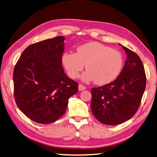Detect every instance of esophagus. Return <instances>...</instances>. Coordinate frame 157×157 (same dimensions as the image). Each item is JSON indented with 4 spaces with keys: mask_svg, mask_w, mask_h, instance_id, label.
<instances>
[{
    "mask_svg": "<svg viewBox=\"0 0 157 157\" xmlns=\"http://www.w3.org/2000/svg\"><path fill=\"white\" fill-rule=\"evenodd\" d=\"M78 88H79V91H83V90H86V87L84 86H83V85H82V84H79V86H78Z\"/></svg>",
    "mask_w": 157,
    "mask_h": 157,
    "instance_id": "1",
    "label": "esophagus"
}]
</instances>
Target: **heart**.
I'll use <instances>...</instances> for the list:
<instances>
[{"instance_id": "b5f03b06", "label": "heart", "mask_w": 157, "mask_h": 157, "mask_svg": "<svg viewBox=\"0 0 157 157\" xmlns=\"http://www.w3.org/2000/svg\"><path fill=\"white\" fill-rule=\"evenodd\" d=\"M62 63L70 78H78L83 69L87 71L82 75V81H94L98 85L113 82L121 73L123 59L117 50L98 42H91L77 48V52H65Z\"/></svg>"}]
</instances>
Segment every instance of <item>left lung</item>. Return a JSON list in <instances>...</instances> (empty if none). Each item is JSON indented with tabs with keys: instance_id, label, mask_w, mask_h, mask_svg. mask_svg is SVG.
<instances>
[{
	"instance_id": "1",
	"label": "left lung",
	"mask_w": 157,
	"mask_h": 157,
	"mask_svg": "<svg viewBox=\"0 0 157 157\" xmlns=\"http://www.w3.org/2000/svg\"><path fill=\"white\" fill-rule=\"evenodd\" d=\"M124 49L127 59L115 81L91 90V110L105 125H119L131 119L137 111L146 88V75L140 58L131 50Z\"/></svg>"
}]
</instances>
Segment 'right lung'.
<instances>
[{"mask_svg": "<svg viewBox=\"0 0 157 157\" xmlns=\"http://www.w3.org/2000/svg\"><path fill=\"white\" fill-rule=\"evenodd\" d=\"M62 36L29 45L13 72L14 95L20 111L32 121L48 124L65 113L68 100L78 91L62 66L65 49Z\"/></svg>", "mask_w": 157, "mask_h": 157, "instance_id": "add662e5", "label": "right lung"}]
</instances>
